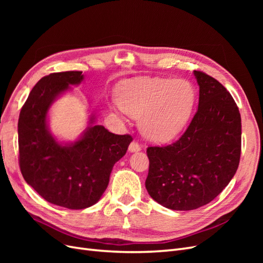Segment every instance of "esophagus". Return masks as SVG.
I'll list each match as a JSON object with an SVG mask.
<instances>
[{"instance_id":"1","label":"esophagus","mask_w":263,"mask_h":263,"mask_svg":"<svg viewBox=\"0 0 263 263\" xmlns=\"http://www.w3.org/2000/svg\"><path fill=\"white\" fill-rule=\"evenodd\" d=\"M140 149H141L140 145L138 144L137 141H135V140L130 142V145H129V147H128L129 153H137V151H140Z\"/></svg>"}]
</instances>
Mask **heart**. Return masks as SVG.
<instances>
[{
    "mask_svg": "<svg viewBox=\"0 0 263 263\" xmlns=\"http://www.w3.org/2000/svg\"><path fill=\"white\" fill-rule=\"evenodd\" d=\"M119 107L139 118V128L154 142L177 137L192 114L195 102L193 85L183 79H135L116 90Z\"/></svg>",
    "mask_w": 263,
    "mask_h": 263,
    "instance_id": "obj_1",
    "label": "heart"
}]
</instances>
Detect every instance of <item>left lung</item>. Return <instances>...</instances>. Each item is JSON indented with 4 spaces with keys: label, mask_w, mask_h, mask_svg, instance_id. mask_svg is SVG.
<instances>
[{
    "label": "left lung",
    "mask_w": 263,
    "mask_h": 263,
    "mask_svg": "<svg viewBox=\"0 0 263 263\" xmlns=\"http://www.w3.org/2000/svg\"><path fill=\"white\" fill-rule=\"evenodd\" d=\"M198 108L184 134L171 145L148 147L146 189L156 202L174 211L209 204L238 169L241 118L226 87L202 71Z\"/></svg>",
    "instance_id": "8db88e82"
}]
</instances>
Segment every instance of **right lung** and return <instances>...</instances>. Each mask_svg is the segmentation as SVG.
Here are the masks:
<instances>
[{"label":"right lung","instance_id":"add662e5","mask_svg":"<svg viewBox=\"0 0 263 263\" xmlns=\"http://www.w3.org/2000/svg\"><path fill=\"white\" fill-rule=\"evenodd\" d=\"M83 81L81 71L46 76L30 91L18 118L20 168L27 184L47 202L69 210L97 203L106 190L114 164L125 156L130 135H115L90 117L81 137L70 144L55 140L48 110L69 85Z\"/></svg>","mask_w":263,"mask_h":263}]
</instances>
